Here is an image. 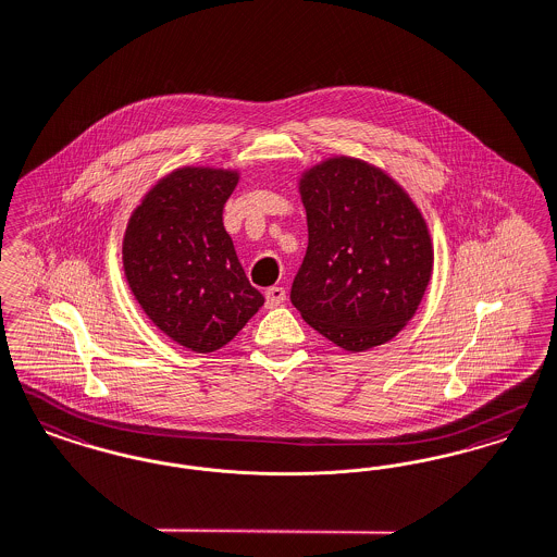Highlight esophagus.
Masks as SVG:
<instances>
[{
	"mask_svg": "<svg viewBox=\"0 0 557 557\" xmlns=\"http://www.w3.org/2000/svg\"><path fill=\"white\" fill-rule=\"evenodd\" d=\"M285 297H287V293L283 287H270V289H265V308H276V306H281L283 301H285Z\"/></svg>",
	"mask_w": 557,
	"mask_h": 557,
	"instance_id": "1",
	"label": "esophagus"
}]
</instances>
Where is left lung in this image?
Masks as SVG:
<instances>
[{"mask_svg":"<svg viewBox=\"0 0 557 557\" xmlns=\"http://www.w3.org/2000/svg\"><path fill=\"white\" fill-rule=\"evenodd\" d=\"M308 249L292 304L329 342L364 351L414 317L434 270L425 218L383 170L331 157L299 177Z\"/></svg>","mask_w":557,"mask_h":557,"instance_id":"1","label":"left lung"}]
</instances>
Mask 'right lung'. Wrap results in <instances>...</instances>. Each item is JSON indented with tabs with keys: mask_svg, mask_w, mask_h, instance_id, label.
Here are the masks:
<instances>
[{
	"mask_svg": "<svg viewBox=\"0 0 557 557\" xmlns=\"http://www.w3.org/2000/svg\"><path fill=\"white\" fill-rule=\"evenodd\" d=\"M236 182L235 170H174L132 211L123 236V270L140 308L199 354L226 346L264 304L222 222Z\"/></svg>",
	"mask_w": 557,
	"mask_h": 557,
	"instance_id": "1",
	"label": "right lung"
}]
</instances>
